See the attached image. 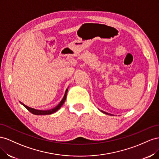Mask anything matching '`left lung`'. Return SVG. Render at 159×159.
Here are the masks:
<instances>
[{
  "instance_id": "8db88e82",
  "label": "left lung",
  "mask_w": 159,
  "mask_h": 159,
  "mask_svg": "<svg viewBox=\"0 0 159 159\" xmlns=\"http://www.w3.org/2000/svg\"><path fill=\"white\" fill-rule=\"evenodd\" d=\"M101 112H103V113H105V114H107V115H110V114H108V113H107V112H104V111H101Z\"/></svg>"
}]
</instances>
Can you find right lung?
Instances as JSON below:
<instances>
[{
    "label": "right lung",
    "instance_id": "add662e5",
    "mask_svg": "<svg viewBox=\"0 0 159 159\" xmlns=\"http://www.w3.org/2000/svg\"><path fill=\"white\" fill-rule=\"evenodd\" d=\"M67 92H68V89H66L65 95H64V97L62 99V101L60 102V103L58 104V105L55 107L54 108H52V109H50V110H46V111H43V110H37V109H34V108H30L29 107H27L26 105H25V104L22 103L21 102H20L22 105H23L27 110L29 111H30L31 113H33V114L35 115H51L52 114V113L55 112L56 111H57L59 108L62 106L63 104H64L66 98V94H67Z\"/></svg>",
    "mask_w": 159,
    "mask_h": 159
}]
</instances>
